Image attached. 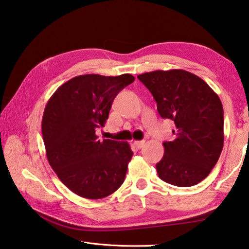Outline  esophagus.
I'll return each mask as SVG.
<instances>
[{
  "instance_id": "obj_1",
  "label": "esophagus",
  "mask_w": 249,
  "mask_h": 249,
  "mask_svg": "<svg viewBox=\"0 0 249 249\" xmlns=\"http://www.w3.org/2000/svg\"><path fill=\"white\" fill-rule=\"evenodd\" d=\"M137 149H141L144 145V140H136L133 143Z\"/></svg>"
}]
</instances>
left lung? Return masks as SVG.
<instances>
[{"mask_svg": "<svg viewBox=\"0 0 249 249\" xmlns=\"http://www.w3.org/2000/svg\"><path fill=\"white\" fill-rule=\"evenodd\" d=\"M163 119L175 122V139L163 142L157 164L159 177L177 187H192L205 179L223 148V108L218 95L191 72L173 69L139 74Z\"/></svg>", "mask_w": 249, "mask_h": 249, "instance_id": "obj_1", "label": "left lung"}]
</instances>
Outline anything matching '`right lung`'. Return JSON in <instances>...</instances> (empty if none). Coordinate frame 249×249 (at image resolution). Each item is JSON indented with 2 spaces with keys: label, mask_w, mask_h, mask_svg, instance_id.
<instances>
[{
  "label": "right lung",
  "mask_w": 249,
  "mask_h": 249,
  "mask_svg": "<svg viewBox=\"0 0 249 249\" xmlns=\"http://www.w3.org/2000/svg\"><path fill=\"white\" fill-rule=\"evenodd\" d=\"M135 81L118 76L77 75L58 87L42 119L46 157L60 181L79 196L98 199L124 182L133 157L128 142L99 140L115 96Z\"/></svg>",
  "instance_id": "add662e5"
}]
</instances>
